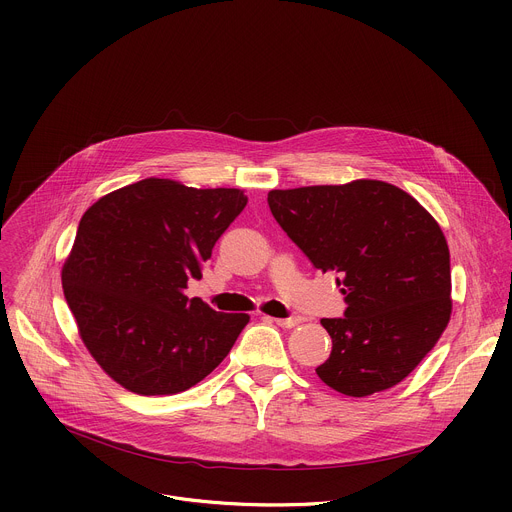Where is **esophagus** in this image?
<instances>
[{
    "instance_id": "1",
    "label": "esophagus",
    "mask_w": 512,
    "mask_h": 512,
    "mask_svg": "<svg viewBox=\"0 0 512 512\" xmlns=\"http://www.w3.org/2000/svg\"><path fill=\"white\" fill-rule=\"evenodd\" d=\"M267 320H269V322H275V324L281 326V328H294V326H298V324L302 322V318H298V316H296V318H269V316H267Z\"/></svg>"
}]
</instances>
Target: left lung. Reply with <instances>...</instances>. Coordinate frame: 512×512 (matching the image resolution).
I'll list each match as a JSON object with an SVG mask.
<instances>
[{
  "instance_id": "1",
  "label": "left lung",
  "mask_w": 512,
  "mask_h": 512,
  "mask_svg": "<svg viewBox=\"0 0 512 512\" xmlns=\"http://www.w3.org/2000/svg\"><path fill=\"white\" fill-rule=\"evenodd\" d=\"M267 202L312 265L342 285L348 308L322 320L332 352L318 377L348 397L401 383L452 314L450 249L435 218L381 180L271 190Z\"/></svg>"
}]
</instances>
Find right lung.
Returning <instances> with one entry per match:
<instances>
[{
    "label": "right lung",
    "mask_w": 512,
    "mask_h": 512,
    "mask_svg": "<svg viewBox=\"0 0 512 512\" xmlns=\"http://www.w3.org/2000/svg\"><path fill=\"white\" fill-rule=\"evenodd\" d=\"M245 204L237 188L145 178L83 214L62 265L64 298L87 350L123 389L182 393L231 352L249 314H221L184 289Z\"/></svg>",
    "instance_id": "obj_1"
}]
</instances>
